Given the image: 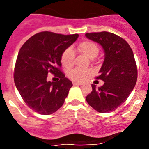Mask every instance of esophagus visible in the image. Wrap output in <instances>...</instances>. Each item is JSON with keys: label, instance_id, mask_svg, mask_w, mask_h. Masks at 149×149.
Masks as SVG:
<instances>
[{"label": "esophagus", "instance_id": "34e87169", "mask_svg": "<svg viewBox=\"0 0 149 149\" xmlns=\"http://www.w3.org/2000/svg\"><path fill=\"white\" fill-rule=\"evenodd\" d=\"M72 84H73V85H74V86H79V85H82V83L74 82H74L72 83Z\"/></svg>", "mask_w": 149, "mask_h": 149}]
</instances>
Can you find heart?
I'll use <instances>...</instances> for the list:
<instances>
[{"label":"heart","mask_w":149,"mask_h":149,"mask_svg":"<svg viewBox=\"0 0 149 149\" xmlns=\"http://www.w3.org/2000/svg\"><path fill=\"white\" fill-rule=\"evenodd\" d=\"M77 49L81 53L90 59L95 58L99 52L98 45L91 40H85L81 42L77 46ZM74 52L72 48H68L63 51L60 56V61L62 65L66 68H69L74 65ZM93 72L92 69H81L74 68L68 72V77L74 82L81 83L86 81L89 77L93 75Z\"/></svg>","instance_id":"obj_1"}]
</instances>
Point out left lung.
Returning a JSON list of instances; mask_svg holds the SVG:
<instances>
[{"mask_svg":"<svg viewBox=\"0 0 149 149\" xmlns=\"http://www.w3.org/2000/svg\"><path fill=\"white\" fill-rule=\"evenodd\" d=\"M86 37L101 45L104 51V60L96 79L104 85L86 96L87 103L99 113L114 111L127 100L136 85L137 67L134 53L125 39L112 33H86Z\"/></svg>","mask_w":149,"mask_h":149,"instance_id":"8db88e82","label":"left lung"}]
</instances>
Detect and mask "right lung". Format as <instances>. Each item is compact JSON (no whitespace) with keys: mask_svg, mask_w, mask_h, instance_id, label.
<instances>
[{"mask_svg":"<svg viewBox=\"0 0 149 149\" xmlns=\"http://www.w3.org/2000/svg\"><path fill=\"white\" fill-rule=\"evenodd\" d=\"M78 36L38 33L26 41L18 52L14 70L15 86L26 104L38 113L50 115L63 106L72 83L60 70V56ZM49 72L60 81H47Z\"/></svg>","mask_w":149,"mask_h":149,"instance_id":"add662e5","label":"right lung"}]
</instances>
